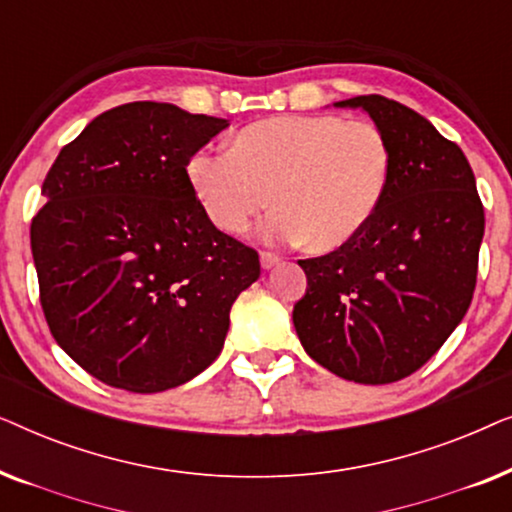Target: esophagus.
Masks as SVG:
<instances>
[{"label": "esophagus", "mask_w": 512, "mask_h": 512, "mask_svg": "<svg viewBox=\"0 0 512 512\" xmlns=\"http://www.w3.org/2000/svg\"><path fill=\"white\" fill-rule=\"evenodd\" d=\"M279 263H282V258H279L277 254H272V251H263V254H261V265H263V270L275 268V265H279Z\"/></svg>", "instance_id": "34e87169"}]
</instances>
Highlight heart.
Wrapping results in <instances>:
<instances>
[{"mask_svg": "<svg viewBox=\"0 0 512 512\" xmlns=\"http://www.w3.org/2000/svg\"><path fill=\"white\" fill-rule=\"evenodd\" d=\"M186 177L207 219L240 235L258 214L270 242L333 251L361 233L391 179V146L373 121L333 114H286L244 125L230 153L195 151Z\"/></svg>", "mask_w": 512, "mask_h": 512, "instance_id": "b5f03b06", "label": "heart"}]
</instances>
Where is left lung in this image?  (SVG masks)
Wrapping results in <instances>:
<instances>
[{
	"instance_id": "1",
	"label": "left lung",
	"mask_w": 512,
	"mask_h": 512,
	"mask_svg": "<svg viewBox=\"0 0 512 512\" xmlns=\"http://www.w3.org/2000/svg\"><path fill=\"white\" fill-rule=\"evenodd\" d=\"M335 107H359L380 125L391 179L359 235L298 261L307 291L293 326L319 366L359 384H389L422 368L464 319L485 209L464 151L417 111L382 95Z\"/></svg>"
}]
</instances>
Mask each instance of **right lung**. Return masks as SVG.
Returning <instances> with one entry per match:
<instances>
[{"label":"right lung","mask_w":512,"mask_h":512,"mask_svg":"<svg viewBox=\"0 0 512 512\" xmlns=\"http://www.w3.org/2000/svg\"><path fill=\"white\" fill-rule=\"evenodd\" d=\"M226 118L165 102L104 111L58 153L32 219L53 338L109 387L156 394L221 354L258 254L207 219L186 163Z\"/></svg>","instance_id":"1"}]
</instances>
